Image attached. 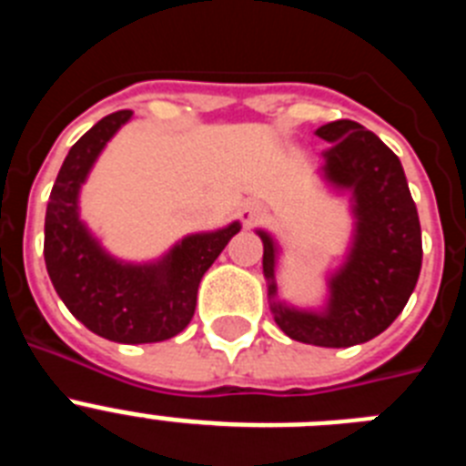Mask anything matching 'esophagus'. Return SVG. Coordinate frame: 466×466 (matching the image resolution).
<instances>
[{
	"mask_svg": "<svg viewBox=\"0 0 466 466\" xmlns=\"http://www.w3.org/2000/svg\"><path fill=\"white\" fill-rule=\"evenodd\" d=\"M240 219L247 228H254V226L266 221V209H263L261 205H247V208L240 212Z\"/></svg>",
	"mask_w": 466,
	"mask_h": 466,
	"instance_id": "34e87169",
	"label": "esophagus"
}]
</instances>
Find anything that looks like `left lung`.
I'll list each match as a JSON object with an SVG mask.
<instances>
[{
    "label": "left lung",
    "instance_id": "left-lung-1",
    "mask_svg": "<svg viewBox=\"0 0 466 466\" xmlns=\"http://www.w3.org/2000/svg\"><path fill=\"white\" fill-rule=\"evenodd\" d=\"M329 142L324 177L352 188L357 236L348 263L331 278V299L322 315L273 303L275 322L289 339L319 348H350L376 339L399 317L422 266L420 219L401 160L371 130L348 118L317 127ZM263 240V275L275 296V245Z\"/></svg>",
    "mask_w": 466,
    "mask_h": 466
}]
</instances>
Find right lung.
<instances>
[{"label": "right lung", "mask_w": 466, "mask_h": 466, "mask_svg": "<svg viewBox=\"0 0 466 466\" xmlns=\"http://www.w3.org/2000/svg\"><path fill=\"white\" fill-rule=\"evenodd\" d=\"M130 116V109L114 111L69 149L48 196L44 258L57 296L84 327L114 343H160L191 322L198 284L240 224L184 238L151 266L106 257L79 221L76 198L102 147Z\"/></svg>", "instance_id": "1"}]
</instances>
